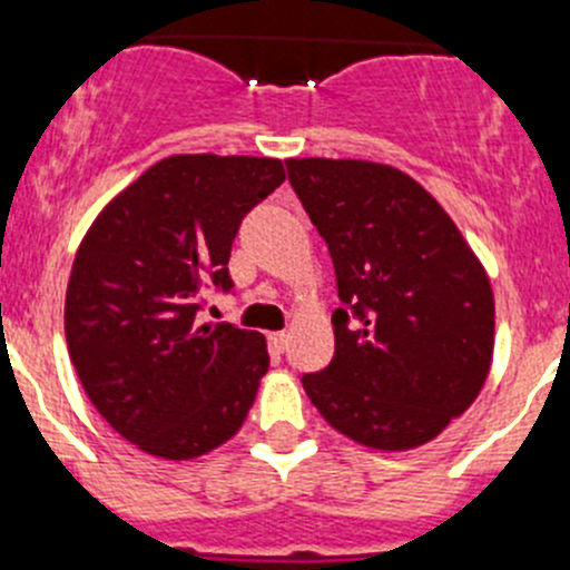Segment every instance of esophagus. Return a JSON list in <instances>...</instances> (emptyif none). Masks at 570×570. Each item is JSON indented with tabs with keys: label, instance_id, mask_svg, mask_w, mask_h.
<instances>
[{
	"label": "esophagus",
	"instance_id": "obj_1",
	"mask_svg": "<svg viewBox=\"0 0 570 570\" xmlns=\"http://www.w3.org/2000/svg\"><path fill=\"white\" fill-rule=\"evenodd\" d=\"M269 347H273L275 353H284L286 347H289V334H284V331H278V334H269Z\"/></svg>",
	"mask_w": 570,
	"mask_h": 570
}]
</instances>
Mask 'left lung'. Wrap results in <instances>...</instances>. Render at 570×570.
I'll list each match as a JSON object with an SVG mask.
<instances>
[{"label": "left lung", "mask_w": 570, "mask_h": 570, "mask_svg": "<svg viewBox=\"0 0 570 570\" xmlns=\"http://www.w3.org/2000/svg\"><path fill=\"white\" fill-rule=\"evenodd\" d=\"M286 173L328 245L340 295L334 358L303 375V390L356 443H429L476 401L490 373L488 273L443 206L401 169L289 158Z\"/></svg>", "instance_id": "8db88e82"}]
</instances>
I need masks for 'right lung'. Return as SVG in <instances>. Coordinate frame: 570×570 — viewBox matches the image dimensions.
I'll list each match as a JSON object with an SVG mask.
<instances>
[{
	"label": "right lung",
	"instance_id": "1",
	"mask_svg": "<svg viewBox=\"0 0 570 570\" xmlns=\"http://www.w3.org/2000/svg\"><path fill=\"white\" fill-rule=\"evenodd\" d=\"M284 180L278 158H164L82 239L66 289L71 364L97 412L147 454L195 460L245 423L267 342L197 312L206 286L230 292L242 219Z\"/></svg>",
	"mask_w": 570,
	"mask_h": 570
}]
</instances>
